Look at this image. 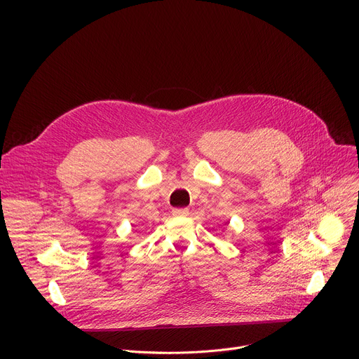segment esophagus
Masks as SVG:
<instances>
[{
  "mask_svg": "<svg viewBox=\"0 0 359 359\" xmlns=\"http://www.w3.org/2000/svg\"><path fill=\"white\" fill-rule=\"evenodd\" d=\"M172 212H173L175 217H186L187 214H189V210H187V208H175Z\"/></svg>",
  "mask_w": 359,
  "mask_h": 359,
  "instance_id": "34e87169",
  "label": "esophagus"
}]
</instances>
